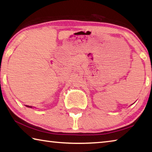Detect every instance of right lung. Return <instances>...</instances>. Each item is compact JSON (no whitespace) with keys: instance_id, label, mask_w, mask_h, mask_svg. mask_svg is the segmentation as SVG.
I'll list each match as a JSON object with an SVG mask.
<instances>
[{"instance_id":"1","label":"right lung","mask_w":152,"mask_h":152,"mask_svg":"<svg viewBox=\"0 0 152 152\" xmlns=\"http://www.w3.org/2000/svg\"><path fill=\"white\" fill-rule=\"evenodd\" d=\"M27 107H31V106H26Z\"/></svg>"}]
</instances>
